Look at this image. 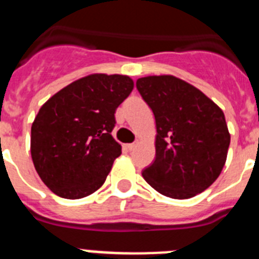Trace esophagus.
<instances>
[{"instance_id":"1","label":"esophagus","mask_w":259,"mask_h":259,"mask_svg":"<svg viewBox=\"0 0 259 259\" xmlns=\"http://www.w3.org/2000/svg\"><path fill=\"white\" fill-rule=\"evenodd\" d=\"M125 146H127L128 150H134L135 148H136V144H127Z\"/></svg>"}]
</instances>
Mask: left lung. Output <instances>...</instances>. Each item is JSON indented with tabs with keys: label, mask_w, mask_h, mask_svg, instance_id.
I'll list each match as a JSON object with an SVG mask.
<instances>
[{
	"label": "left lung",
	"mask_w": 259,
	"mask_h": 259,
	"mask_svg": "<svg viewBox=\"0 0 259 259\" xmlns=\"http://www.w3.org/2000/svg\"><path fill=\"white\" fill-rule=\"evenodd\" d=\"M137 91L155 118V159L146 183L167 197L191 198L218 179L231 136L221 107L172 75L137 79Z\"/></svg>",
	"instance_id": "obj_1"
}]
</instances>
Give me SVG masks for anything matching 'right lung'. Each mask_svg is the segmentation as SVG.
Returning <instances> with one entry per match:
<instances>
[{
    "label": "right lung",
    "instance_id": "right-lung-1",
    "mask_svg": "<svg viewBox=\"0 0 259 259\" xmlns=\"http://www.w3.org/2000/svg\"><path fill=\"white\" fill-rule=\"evenodd\" d=\"M134 89L125 75L92 74L68 84L38 110L31 155L38 176L62 198L101 188L122 146L111 136L115 110Z\"/></svg>",
    "mask_w": 259,
    "mask_h": 259
}]
</instances>
